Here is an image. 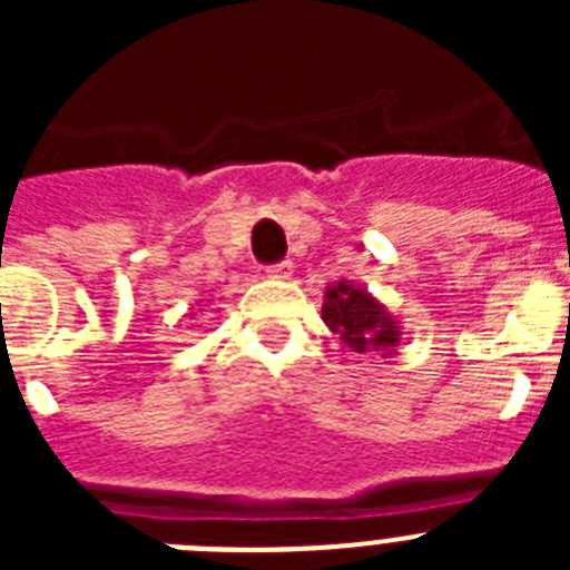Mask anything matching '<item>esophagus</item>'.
I'll return each instance as SVG.
<instances>
[{
    "label": "esophagus",
    "instance_id": "34e87169",
    "mask_svg": "<svg viewBox=\"0 0 570 570\" xmlns=\"http://www.w3.org/2000/svg\"><path fill=\"white\" fill-rule=\"evenodd\" d=\"M265 274H268L271 279H291V274H294V265H291V262H279V265H271Z\"/></svg>",
    "mask_w": 570,
    "mask_h": 570
}]
</instances>
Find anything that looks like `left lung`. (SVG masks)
Listing matches in <instances>:
<instances>
[{
	"instance_id": "obj_1",
	"label": "left lung",
	"mask_w": 570,
	"mask_h": 570,
	"mask_svg": "<svg viewBox=\"0 0 570 570\" xmlns=\"http://www.w3.org/2000/svg\"><path fill=\"white\" fill-rule=\"evenodd\" d=\"M322 322L354 354H382L391 360L402 342V322L367 288L347 279L325 288Z\"/></svg>"
}]
</instances>
